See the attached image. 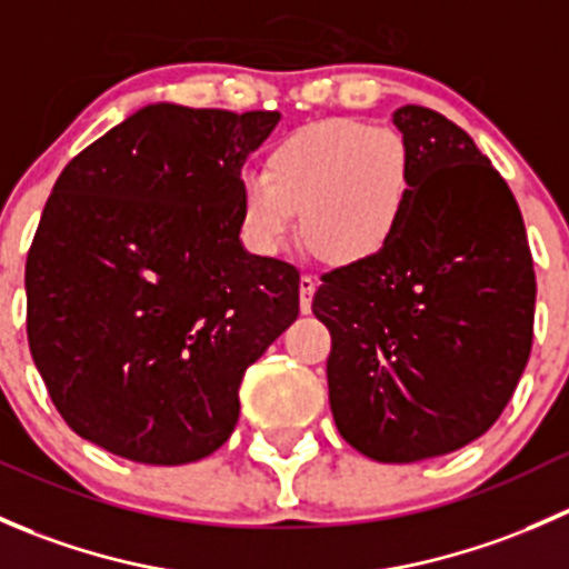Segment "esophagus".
<instances>
[{
	"instance_id": "1",
	"label": "esophagus",
	"mask_w": 569,
	"mask_h": 569,
	"mask_svg": "<svg viewBox=\"0 0 569 569\" xmlns=\"http://www.w3.org/2000/svg\"><path fill=\"white\" fill-rule=\"evenodd\" d=\"M317 280L311 278V274H302L300 278V308L302 313L311 311V302H313V295H317Z\"/></svg>"
}]
</instances>
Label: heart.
<instances>
[{
    "instance_id": "obj_1",
    "label": "heart",
    "mask_w": 569,
    "mask_h": 569,
    "mask_svg": "<svg viewBox=\"0 0 569 569\" xmlns=\"http://www.w3.org/2000/svg\"><path fill=\"white\" fill-rule=\"evenodd\" d=\"M412 192L410 151L391 129L349 118L302 126L239 183V228L252 252L286 250L300 214L306 248L327 267H358L391 244Z\"/></svg>"
}]
</instances>
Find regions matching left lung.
Listing matches in <instances>:
<instances>
[{"mask_svg": "<svg viewBox=\"0 0 569 569\" xmlns=\"http://www.w3.org/2000/svg\"><path fill=\"white\" fill-rule=\"evenodd\" d=\"M412 192L386 250L325 274L330 410L377 462L451 455L481 438L529 363L537 280L523 217L476 142L427 107L393 112Z\"/></svg>", "mask_w": 569, "mask_h": 569, "instance_id": "1", "label": "left lung"}]
</instances>
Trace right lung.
Returning <instances> with one entry per match:
<instances>
[{"label": "right lung", "instance_id": "right-lung-1", "mask_svg": "<svg viewBox=\"0 0 569 569\" xmlns=\"http://www.w3.org/2000/svg\"><path fill=\"white\" fill-rule=\"evenodd\" d=\"M278 112L148 104L66 164L27 256V338L79 438L146 465L209 457L300 313V272L239 239L242 164Z\"/></svg>", "mask_w": 569, "mask_h": 569}]
</instances>
